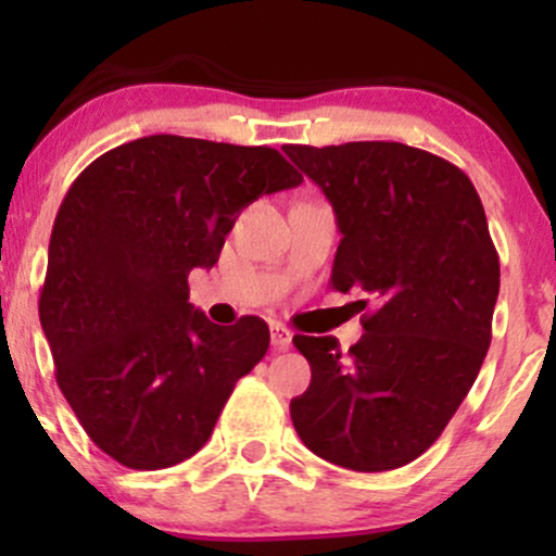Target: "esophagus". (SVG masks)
Instances as JSON below:
<instances>
[{"label": "esophagus", "instance_id": "34e87169", "mask_svg": "<svg viewBox=\"0 0 556 556\" xmlns=\"http://www.w3.org/2000/svg\"><path fill=\"white\" fill-rule=\"evenodd\" d=\"M292 344V331L282 327V324H277V327H271V348L274 350H287Z\"/></svg>", "mask_w": 556, "mask_h": 556}]
</instances>
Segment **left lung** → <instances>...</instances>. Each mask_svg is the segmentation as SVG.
<instances>
[{
	"label": "left lung",
	"mask_w": 556,
	"mask_h": 556,
	"mask_svg": "<svg viewBox=\"0 0 556 556\" xmlns=\"http://www.w3.org/2000/svg\"><path fill=\"white\" fill-rule=\"evenodd\" d=\"M285 154L334 208L331 287L376 303L348 355L334 337L295 334L311 384L290 402L292 424L324 460L400 468L437 442L491 344L500 256L481 198L455 164L392 140Z\"/></svg>",
	"instance_id": "obj_1"
}]
</instances>
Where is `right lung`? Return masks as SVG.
<instances>
[{
  "label": "right lung",
  "instance_id": "right-lung-1",
  "mask_svg": "<svg viewBox=\"0 0 556 556\" xmlns=\"http://www.w3.org/2000/svg\"><path fill=\"white\" fill-rule=\"evenodd\" d=\"M303 175L269 146L149 136L106 151L70 185L38 300L56 384L91 442L125 468L193 457L269 327L212 324L188 274L212 269L240 212Z\"/></svg>",
  "mask_w": 556,
  "mask_h": 556
}]
</instances>
